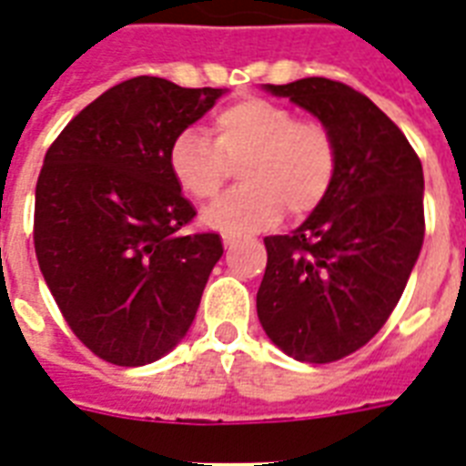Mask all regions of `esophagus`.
<instances>
[{"mask_svg":"<svg viewBox=\"0 0 466 466\" xmlns=\"http://www.w3.org/2000/svg\"><path fill=\"white\" fill-rule=\"evenodd\" d=\"M222 241H225V247H234V244L239 241V237H237V234H225V237H222Z\"/></svg>","mask_w":466,"mask_h":466,"instance_id":"obj_1","label":"esophagus"}]
</instances>
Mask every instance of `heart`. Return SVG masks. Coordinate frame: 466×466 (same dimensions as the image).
Segmentation results:
<instances>
[{"mask_svg":"<svg viewBox=\"0 0 466 466\" xmlns=\"http://www.w3.org/2000/svg\"><path fill=\"white\" fill-rule=\"evenodd\" d=\"M212 140L186 127L168 145V171L196 203L219 193L239 164L241 186L210 208L203 219L219 232H256L288 210L307 218L324 203L339 171V145L326 123L295 118L288 106L247 96L212 116Z\"/></svg>","mask_w":466,"mask_h":466,"instance_id":"b5f03b06","label":"heart"}]
</instances>
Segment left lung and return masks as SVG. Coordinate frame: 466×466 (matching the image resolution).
<instances>
[{
	"label": "left lung",
	"instance_id": "1",
	"mask_svg": "<svg viewBox=\"0 0 466 466\" xmlns=\"http://www.w3.org/2000/svg\"><path fill=\"white\" fill-rule=\"evenodd\" d=\"M266 89L329 126L339 171L295 232L263 239L256 309L295 360L336 362L382 329L409 283L426 234L423 167L406 135L348 84L307 76Z\"/></svg>",
	"mask_w": 466,
	"mask_h": 466
}]
</instances>
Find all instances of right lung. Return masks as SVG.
Wrapping results in <instances>:
<instances>
[{
	"instance_id": "add662e5",
	"label": "right lung",
	"mask_w": 466,
	"mask_h": 466,
	"mask_svg": "<svg viewBox=\"0 0 466 466\" xmlns=\"http://www.w3.org/2000/svg\"><path fill=\"white\" fill-rule=\"evenodd\" d=\"M222 96L133 76L69 120L35 183L33 244L72 333L101 360L137 368L186 336L222 256L218 232L168 171V145Z\"/></svg>"
}]
</instances>
